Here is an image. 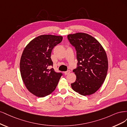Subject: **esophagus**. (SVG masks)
<instances>
[{
    "label": "esophagus",
    "instance_id": "1",
    "mask_svg": "<svg viewBox=\"0 0 127 127\" xmlns=\"http://www.w3.org/2000/svg\"><path fill=\"white\" fill-rule=\"evenodd\" d=\"M70 73H71V71H69V70H68V71H66V72H64V74H65V75H68V74H69Z\"/></svg>",
    "mask_w": 127,
    "mask_h": 127
}]
</instances>
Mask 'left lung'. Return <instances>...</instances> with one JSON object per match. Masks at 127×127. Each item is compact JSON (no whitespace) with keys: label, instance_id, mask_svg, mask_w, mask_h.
<instances>
[{"label":"left lung","instance_id":"obj_1","mask_svg":"<svg viewBox=\"0 0 127 127\" xmlns=\"http://www.w3.org/2000/svg\"><path fill=\"white\" fill-rule=\"evenodd\" d=\"M67 38L76 51L77 67L73 69L76 79L72 89L84 96L95 93L107 74L108 61L103 47L92 36L83 32L69 34Z\"/></svg>","mask_w":127,"mask_h":127}]
</instances>
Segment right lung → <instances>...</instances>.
Returning a JSON list of instances; mask_svg holds the SVG:
<instances>
[{"mask_svg": "<svg viewBox=\"0 0 127 127\" xmlns=\"http://www.w3.org/2000/svg\"><path fill=\"white\" fill-rule=\"evenodd\" d=\"M63 39L62 36H37L24 48L20 61V71L27 90L38 97H44L55 90L62 74L53 68L52 51Z\"/></svg>", "mask_w": 127, "mask_h": 127, "instance_id": "add662e5", "label": "right lung"}]
</instances>
